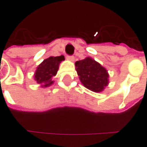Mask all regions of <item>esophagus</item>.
<instances>
[{"instance_id": "obj_1", "label": "esophagus", "mask_w": 147, "mask_h": 147, "mask_svg": "<svg viewBox=\"0 0 147 147\" xmlns=\"http://www.w3.org/2000/svg\"><path fill=\"white\" fill-rule=\"evenodd\" d=\"M66 59L69 61H74V57L67 55V56H66Z\"/></svg>"}]
</instances>
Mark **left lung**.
<instances>
[{
  "instance_id": "1",
  "label": "left lung",
  "mask_w": 147,
  "mask_h": 147,
  "mask_svg": "<svg viewBox=\"0 0 147 147\" xmlns=\"http://www.w3.org/2000/svg\"><path fill=\"white\" fill-rule=\"evenodd\" d=\"M75 66L81 82L87 89L99 93L109 83L107 70L91 57L76 61Z\"/></svg>"
}]
</instances>
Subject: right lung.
<instances>
[{
  "label": "right lung",
  "mask_w": 147,
  "mask_h": 147,
  "mask_svg": "<svg viewBox=\"0 0 147 147\" xmlns=\"http://www.w3.org/2000/svg\"><path fill=\"white\" fill-rule=\"evenodd\" d=\"M65 60L63 55L58 57H49L45 59L37 68L34 79L42 87H48L53 83V77L57 74L61 61Z\"/></svg>",
  "instance_id": "obj_1"
}]
</instances>
